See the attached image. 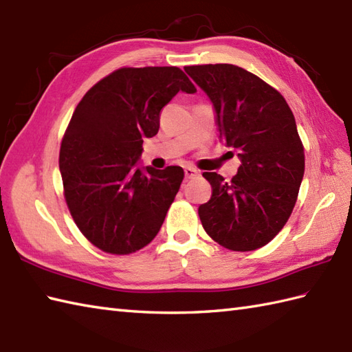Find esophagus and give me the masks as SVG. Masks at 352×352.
I'll return each mask as SVG.
<instances>
[{"mask_svg": "<svg viewBox=\"0 0 352 352\" xmlns=\"http://www.w3.org/2000/svg\"><path fill=\"white\" fill-rule=\"evenodd\" d=\"M196 176H199V171L194 168V167H185V177L186 179H192V177H196Z\"/></svg>", "mask_w": 352, "mask_h": 352, "instance_id": "34e87169", "label": "esophagus"}]
</instances>
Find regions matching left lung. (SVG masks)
Wrapping results in <instances>:
<instances>
[{"label":"left lung","mask_w":352,"mask_h":352,"mask_svg":"<svg viewBox=\"0 0 352 352\" xmlns=\"http://www.w3.org/2000/svg\"><path fill=\"white\" fill-rule=\"evenodd\" d=\"M206 93L220 138L236 151L232 181L203 173L212 197L199 208L203 229L218 244L252 252L283 229L298 197L304 149L285 98L259 76L235 65L184 67Z\"/></svg>","instance_id":"obj_1"}]
</instances>
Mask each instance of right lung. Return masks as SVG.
I'll list each match as a JSON object with an SVG mask.
<instances>
[{
	"mask_svg": "<svg viewBox=\"0 0 352 352\" xmlns=\"http://www.w3.org/2000/svg\"><path fill=\"white\" fill-rule=\"evenodd\" d=\"M196 87L179 67H122L85 93L60 147L66 203L93 245L129 254L156 236L184 170L143 167V140L158 134L160 111Z\"/></svg>",
	"mask_w": 352,
	"mask_h": 352,
	"instance_id": "obj_1",
	"label": "right lung"
}]
</instances>
